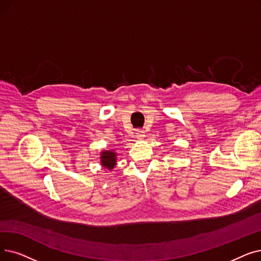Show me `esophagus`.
Here are the masks:
<instances>
[{
  "mask_svg": "<svg viewBox=\"0 0 261 261\" xmlns=\"http://www.w3.org/2000/svg\"><path fill=\"white\" fill-rule=\"evenodd\" d=\"M135 138H137L138 140H143V139L145 138L144 131H142V130H139V131H137V133H135Z\"/></svg>",
  "mask_w": 261,
  "mask_h": 261,
  "instance_id": "34e87169",
  "label": "esophagus"
}]
</instances>
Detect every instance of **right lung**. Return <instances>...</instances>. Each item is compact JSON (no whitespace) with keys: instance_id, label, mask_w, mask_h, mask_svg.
Here are the masks:
<instances>
[{"instance_id":"add662e5","label":"right lung","mask_w":261,"mask_h":261,"mask_svg":"<svg viewBox=\"0 0 261 261\" xmlns=\"http://www.w3.org/2000/svg\"><path fill=\"white\" fill-rule=\"evenodd\" d=\"M100 162L101 165L103 166V168L109 169V171H112L113 168L116 165V152L114 150H103L101 151V156H100Z\"/></svg>"}]
</instances>
